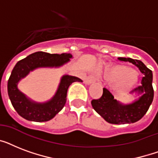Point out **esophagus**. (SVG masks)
Instances as JSON below:
<instances>
[{
    "label": "esophagus",
    "instance_id": "34e87169",
    "mask_svg": "<svg viewBox=\"0 0 158 158\" xmlns=\"http://www.w3.org/2000/svg\"><path fill=\"white\" fill-rule=\"evenodd\" d=\"M95 81H96V79L94 76H89L84 79V83L86 84H91L93 83H94Z\"/></svg>",
    "mask_w": 158,
    "mask_h": 158
}]
</instances>
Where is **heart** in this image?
<instances>
[{
	"label": "heart",
	"mask_w": 158,
	"mask_h": 158,
	"mask_svg": "<svg viewBox=\"0 0 158 158\" xmlns=\"http://www.w3.org/2000/svg\"><path fill=\"white\" fill-rule=\"evenodd\" d=\"M131 68L119 64L108 69L106 77L109 80H114L113 89L119 93H127L130 91L138 83V74L133 72Z\"/></svg>",
	"instance_id": "obj_1"
}]
</instances>
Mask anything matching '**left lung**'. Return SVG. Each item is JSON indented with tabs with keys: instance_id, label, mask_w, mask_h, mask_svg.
I'll return each instance as SVG.
<instances>
[{
	"instance_id": "left-lung-1",
	"label": "left lung",
	"mask_w": 158,
	"mask_h": 158,
	"mask_svg": "<svg viewBox=\"0 0 158 158\" xmlns=\"http://www.w3.org/2000/svg\"><path fill=\"white\" fill-rule=\"evenodd\" d=\"M120 60L129 61L135 64L144 74L141 85L130 92L135 99L129 103H123L114 99V97L106 89L100 98L93 100L92 106L106 121L115 125L131 124L139 120L148 110L153 100L152 72L141 60L120 57Z\"/></svg>"
}]
</instances>
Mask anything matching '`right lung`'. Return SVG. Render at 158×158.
<instances>
[{"instance_id": "right-lung-1", "label": "right lung", "mask_w": 158, "mask_h": 158, "mask_svg": "<svg viewBox=\"0 0 158 158\" xmlns=\"http://www.w3.org/2000/svg\"><path fill=\"white\" fill-rule=\"evenodd\" d=\"M73 58L70 53L50 54L37 52L17 62L8 80V95L18 114L31 121L43 122L52 120L61 110L66 102L67 91L74 82H83L75 76L64 74L61 77L54 96L47 102H38L27 97L18 89L19 82L31 71L39 68H59Z\"/></svg>"}]
</instances>
